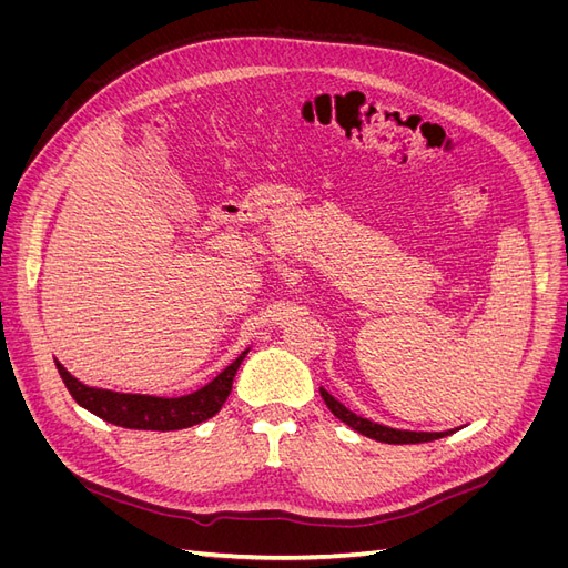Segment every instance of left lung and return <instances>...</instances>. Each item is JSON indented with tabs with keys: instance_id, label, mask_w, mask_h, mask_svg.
Instances as JSON below:
<instances>
[{
	"instance_id": "left-lung-1",
	"label": "left lung",
	"mask_w": 568,
	"mask_h": 568,
	"mask_svg": "<svg viewBox=\"0 0 568 568\" xmlns=\"http://www.w3.org/2000/svg\"><path fill=\"white\" fill-rule=\"evenodd\" d=\"M320 393H322L326 407L334 412V417H338L343 424H348L353 432L363 434L367 438H374V440L405 445V443H428V440H436V438H443L450 434V432H403V428H390L384 424H376V422H369L365 417L355 415V412H351L346 405H341L329 390L320 388Z\"/></svg>"
}]
</instances>
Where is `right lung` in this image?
<instances>
[{
  "mask_svg": "<svg viewBox=\"0 0 568 568\" xmlns=\"http://www.w3.org/2000/svg\"><path fill=\"white\" fill-rule=\"evenodd\" d=\"M248 348L239 355L230 367L222 369L213 382L201 386L194 393L180 395V398H161V395H142V393H118L106 388H94L78 382L59 359L57 369L65 388L71 390L75 403L92 415L101 417L109 424L123 428H140V432H178L201 424L215 417L220 407L225 405L227 395L232 393V382L236 369L242 367Z\"/></svg>",
  "mask_w": 568,
  "mask_h": 568,
  "instance_id": "add662e5",
  "label": "right lung"
}]
</instances>
